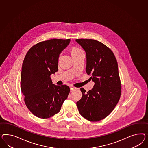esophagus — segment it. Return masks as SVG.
<instances>
[{
    "label": "esophagus",
    "instance_id": "esophagus-1",
    "mask_svg": "<svg viewBox=\"0 0 148 148\" xmlns=\"http://www.w3.org/2000/svg\"><path fill=\"white\" fill-rule=\"evenodd\" d=\"M70 89H71V92H72V91H73L74 90L76 89L77 88L76 87H73V86H71L70 87Z\"/></svg>",
    "mask_w": 148,
    "mask_h": 148
}]
</instances>
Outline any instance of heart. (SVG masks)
Returning a JSON list of instances; mask_svg holds the SVG:
<instances>
[{
  "instance_id": "b5f03b06",
  "label": "heart",
  "mask_w": 148,
  "mask_h": 148,
  "mask_svg": "<svg viewBox=\"0 0 148 148\" xmlns=\"http://www.w3.org/2000/svg\"><path fill=\"white\" fill-rule=\"evenodd\" d=\"M71 53L72 56L73 57V56H76L81 53H83L84 52L82 49H81L80 48H79L77 47H73L71 49Z\"/></svg>"
}]
</instances>
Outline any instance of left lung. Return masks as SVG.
<instances>
[{
  "instance_id": "1",
  "label": "left lung",
  "mask_w": 148,
  "mask_h": 148,
  "mask_svg": "<svg viewBox=\"0 0 148 148\" xmlns=\"http://www.w3.org/2000/svg\"><path fill=\"white\" fill-rule=\"evenodd\" d=\"M86 54V73L94 82L87 92L83 88L82 98L76 102L80 115L92 122L108 116L120 100L121 86L118 64L113 52L93 39H76Z\"/></svg>"
}]
</instances>
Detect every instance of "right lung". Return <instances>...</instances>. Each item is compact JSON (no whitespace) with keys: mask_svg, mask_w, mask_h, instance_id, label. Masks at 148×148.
I'll list each match as a JSON object with an SVG mask.
<instances>
[{"mask_svg":"<svg viewBox=\"0 0 148 148\" xmlns=\"http://www.w3.org/2000/svg\"><path fill=\"white\" fill-rule=\"evenodd\" d=\"M70 41L53 39L38 43L24 58L20 88L27 107L40 119L49 118L60 112L70 92L68 86H56L50 77L58 72L59 56Z\"/></svg>","mask_w":148,"mask_h":148,"instance_id":"1","label":"right lung"}]
</instances>
